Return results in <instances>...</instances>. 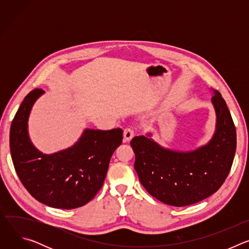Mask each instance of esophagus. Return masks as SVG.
<instances>
[{"mask_svg": "<svg viewBox=\"0 0 249 249\" xmlns=\"http://www.w3.org/2000/svg\"><path fill=\"white\" fill-rule=\"evenodd\" d=\"M134 137V131L131 128H126L123 132V141L129 142Z\"/></svg>", "mask_w": 249, "mask_h": 249, "instance_id": "34e87169", "label": "esophagus"}]
</instances>
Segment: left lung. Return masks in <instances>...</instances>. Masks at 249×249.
Segmentation results:
<instances>
[{
	"label": "left lung",
	"mask_w": 249,
	"mask_h": 249,
	"mask_svg": "<svg viewBox=\"0 0 249 249\" xmlns=\"http://www.w3.org/2000/svg\"><path fill=\"white\" fill-rule=\"evenodd\" d=\"M215 133L206 145L177 151L160 146L151 132L131 141L135 170L140 182L159 201L175 207L198 203L223 185L231 170L235 149V127L222 94L213 90Z\"/></svg>",
	"instance_id": "left-lung-1"
}]
</instances>
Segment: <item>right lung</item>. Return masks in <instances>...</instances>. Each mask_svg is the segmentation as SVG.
<instances>
[{"mask_svg":"<svg viewBox=\"0 0 249 249\" xmlns=\"http://www.w3.org/2000/svg\"><path fill=\"white\" fill-rule=\"evenodd\" d=\"M44 91L33 89L21 102L12 122L10 149L19 180L40 203L58 209H75L89 203L101 188L112 154L122 143L120 128L85 129L70 148L43 154L28 134L32 106Z\"/></svg>","mask_w":249,"mask_h":249,"instance_id":"1","label":"right lung"}]
</instances>
